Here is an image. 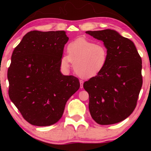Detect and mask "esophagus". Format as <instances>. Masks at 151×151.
<instances>
[{
	"mask_svg": "<svg viewBox=\"0 0 151 151\" xmlns=\"http://www.w3.org/2000/svg\"><path fill=\"white\" fill-rule=\"evenodd\" d=\"M79 82H80V88H81V89H82V88H83V84H84V81L79 80Z\"/></svg>",
	"mask_w": 151,
	"mask_h": 151,
	"instance_id": "1",
	"label": "esophagus"
}]
</instances>
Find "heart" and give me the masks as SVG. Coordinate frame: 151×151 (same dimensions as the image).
<instances>
[{
	"label": "heart",
	"mask_w": 151,
	"mask_h": 151,
	"mask_svg": "<svg viewBox=\"0 0 151 151\" xmlns=\"http://www.w3.org/2000/svg\"><path fill=\"white\" fill-rule=\"evenodd\" d=\"M67 52V55H62L60 59L61 68L68 71L73 62L76 73L85 79L98 75L108 62L109 52L105 45L84 37L71 42Z\"/></svg>",
	"instance_id": "1"
}]
</instances>
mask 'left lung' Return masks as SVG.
Returning <instances> with one entry per match:
<instances>
[{
  "mask_svg": "<svg viewBox=\"0 0 151 151\" xmlns=\"http://www.w3.org/2000/svg\"><path fill=\"white\" fill-rule=\"evenodd\" d=\"M103 41L108 49V62L104 70L84 83L89 93V112L101 125L124 121L136 108L142 87V61L132 41L111 29L86 31Z\"/></svg>",
  "mask_w": 151,
  "mask_h": 151,
  "instance_id": "8db88e82",
  "label": "left lung"
}]
</instances>
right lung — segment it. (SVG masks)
I'll list each match as a JSON object with an SVG mask.
<instances>
[{
	"label": "right lung",
	"instance_id": "right-lung-1",
	"mask_svg": "<svg viewBox=\"0 0 151 151\" xmlns=\"http://www.w3.org/2000/svg\"><path fill=\"white\" fill-rule=\"evenodd\" d=\"M65 31L27 32L14 49L8 70L9 97L30 124L47 126L61 119L79 79L60 71L68 42Z\"/></svg>",
	"mask_w": 151,
	"mask_h": 151
}]
</instances>
